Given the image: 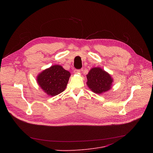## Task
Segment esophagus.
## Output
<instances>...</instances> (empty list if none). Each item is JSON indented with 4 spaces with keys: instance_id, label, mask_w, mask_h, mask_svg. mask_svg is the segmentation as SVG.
I'll return each instance as SVG.
<instances>
[{
    "instance_id": "1",
    "label": "esophagus",
    "mask_w": 153,
    "mask_h": 153,
    "mask_svg": "<svg viewBox=\"0 0 153 153\" xmlns=\"http://www.w3.org/2000/svg\"><path fill=\"white\" fill-rule=\"evenodd\" d=\"M74 72L75 74H79L80 72H81V70H80V69H75L74 71Z\"/></svg>"
}]
</instances>
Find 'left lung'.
I'll return each mask as SVG.
<instances>
[{
  "mask_svg": "<svg viewBox=\"0 0 153 153\" xmlns=\"http://www.w3.org/2000/svg\"><path fill=\"white\" fill-rule=\"evenodd\" d=\"M87 85L94 93L101 94L109 91L114 80L111 76L100 68H92L87 75Z\"/></svg>",
  "mask_w": 153,
  "mask_h": 153,
  "instance_id": "1",
  "label": "left lung"
}]
</instances>
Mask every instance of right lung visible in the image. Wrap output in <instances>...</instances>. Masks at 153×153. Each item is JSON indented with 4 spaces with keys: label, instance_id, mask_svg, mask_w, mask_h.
<instances>
[{
    "label": "right lung",
    "instance_id": "add662e5",
    "mask_svg": "<svg viewBox=\"0 0 153 153\" xmlns=\"http://www.w3.org/2000/svg\"><path fill=\"white\" fill-rule=\"evenodd\" d=\"M70 72L60 65H54L39 73L36 78L38 85L50 96H55L66 88Z\"/></svg>",
    "mask_w": 153,
    "mask_h": 153
}]
</instances>
